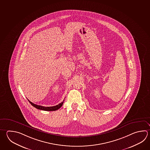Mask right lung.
I'll return each instance as SVG.
<instances>
[{"instance_id":"right-lung-1","label":"right lung","mask_w":150,"mask_h":150,"mask_svg":"<svg viewBox=\"0 0 150 150\" xmlns=\"http://www.w3.org/2000/svg\"><path fill=\"white\" fill-rule=\"evenodd\" d=\"M29 102L31 104L32 106H33L34 107L37 108L38 109H39V110H42L44 111H56L58 109H59L63 105V103L64 101L59 103V105H57L55 106H53V107H43V106H41V105H35L32 102L28 100Z\"/></svg>"}]
</instances>
